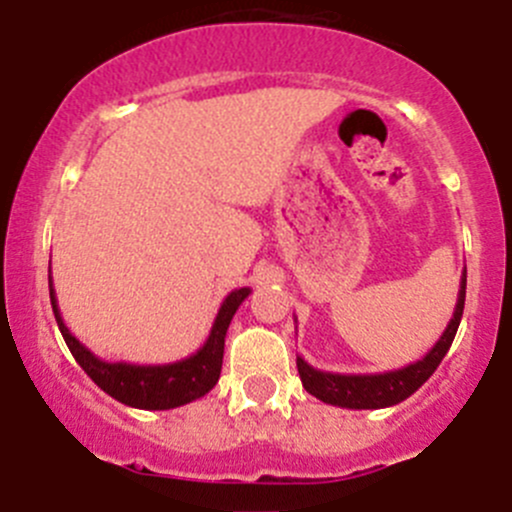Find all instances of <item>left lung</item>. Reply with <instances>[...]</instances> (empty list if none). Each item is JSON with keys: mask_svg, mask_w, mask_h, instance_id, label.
<instances>
[{"mask_svg": "<svg viewBox=\"0 0 512 512\" xmlns=\"http://www.w3.org/2000/svg\"><path fill=\"white\" fill-rule=\"evenodd\" d=\"M463 304H466V270L461 275V289H458L451 322L443 329L441 339L428 349L426 356H421L414 364L401 366V369L384 371V374H334V371L314 369L302 356H297L302 386L319 401L339 406V409H386V406L401 404L426 384L428 376L438 369L443 356L448 354L458 332V324H461Z\"/></svg>", "mask_w": 512, "mask_h": 512, "instance_id": "obj_1", "label": "left lung"}]
</instances>
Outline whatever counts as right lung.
I'll use <instances>...</instances> for the list:
<instances>
[{"label": "right lung", "mask_w": 512, "mask_h": 512, "mask_svg": "<svg viewBox=\"0 0 512 512\" xmlns=\"http://www.w3.org/2000/svg\"><path fill=\"white\" fill-rule=\"evenodd\" d=\"M250 287L232 289L223 299L215 317L213 329H210L208 339L203 347L195 354L185 356L180 361H170V364H128V361H106L96 356L89 347L79 342L69 327L64 324L59 312V302H56L54 282H51V262H49V294H51V309H54L56 324L61 329L66 347L79 361L81 369L94 379L98 389L106 391L121 404L131 406V409H146V411H168L178 409V406L190 404V401L200 399L208 394L220 379V369H223V354H225V334L230 327L232 317H235L237 307L247 299Z\"/></svg>", "instance_id": "obj_1"}]
</instances>
